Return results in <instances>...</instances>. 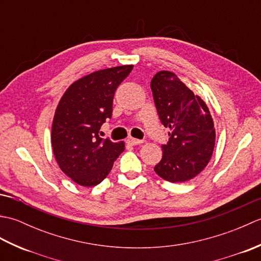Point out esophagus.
I'll return each instance as SVG.
<instances>
[{"mask_svg": "<svg viewBox=\"0 0 261 261\" xmlns=\"http://www.w3.org/2000/svg\"><path fill=\"white\" fill-rule=\"evenodd\" d=\"M127 143H130V145H132V146H137V145H140V143H142V140L136 139V138H129V139H127Z\"/></svg>", "mask_w": 261, "mask_h": 261, "instance_id": "esophagus-1", "label": "esophagus"}]
</instances>
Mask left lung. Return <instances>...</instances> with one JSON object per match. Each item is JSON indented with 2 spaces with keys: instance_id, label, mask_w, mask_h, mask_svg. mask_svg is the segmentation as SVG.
I'll return each instance as SVG.
<instances>
[{
  "instance_id": "1",
  "label": "left lung",
  "mask_w": 261,
  "mask_h": 261,
  "mask_svg": "<svg viewBox=\"0 0 261 261\" xmlns=\"http://www.w3.org/2000/svg\"><path fill=\"white\" fill-rule=\"evenodd\" d=\"M160 122L169 127V141L154 171L170 182H184L206 167L215 146V129L206 103L174 73L162 70L151 80Z\"/></svg>"
}]
</instances>
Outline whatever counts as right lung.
<instances>
[{
  "instance_id": "add662e5",
  "label": "right lung",
  "mask_w": 261,
  "mask_h": 261,
  "mask_svg": "<svg viewBox=\"0 0 261 261\" xmlns=\"http://www.w3.org/2000/svg\"><path fill=\"white\" fill-rule=\"evenodd\" d=\"M132 68L94 71L74 82L60 98L51 127L53 151L59 168L76 184H99L124 150L123 141L103 139L99 129L112 116L114 93Z\"/></svg>"
}]
</instances>
